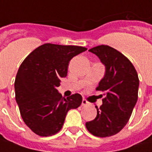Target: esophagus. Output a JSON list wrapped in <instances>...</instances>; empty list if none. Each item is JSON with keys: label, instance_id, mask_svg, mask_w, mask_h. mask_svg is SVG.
<instances>
[{"label": "esophagus", "instance_id": "obj_1", "mask_svg": "<svg viewBox=\"0 0 152 152\" xmlns=\"http://www.w3.org/2000/svg\"><path fill=\"white\" fill-rule=\"evenodd\" d=\"M88 102L86 101L85 99H83V102H82V105H83V106H86V105H88Z\"/></svg>", "mask_w": 152, "mask_h": 152}]
</instances>
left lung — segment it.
<instances>
[{
  "label": "left lung",
  "instance_id": "obj_1",
  "mask_svg": "<svg viewBox=\"0 0 152 152\" xmlns=\"http://www.w3.org/2000/svg\"><path fill=\"white\" fill-rule=\"evenodd\" d=\"M88 50L101 59L106 73L96 88L103 93L102 105L95 107L97 115L86 122V127L94 136L111 137L126 125L138 101V73L129 59L111 46L102 45Z\"/></svg>",
  "mask_w": 152,
  "mask_h": 152
}]
</instances>
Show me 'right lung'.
I'll list each match as a JSON object with an SVG mask.
<instances>
[{
	"label": "right lung",
	"mask_w": 152,
	"mask_h": 152,
	"mask_svg": "<svg viewBox=\"0 0 152 152\" xmlns=\"http://www.w3.org/2000/svg\"><path fill=\"white\" fill-rule=\"evenodd\" d=\"M87 48L44 44L25 58L17 72L15 99L25 124L37 135L52 136L61 130L69 110L83 102L80 94L63 97L60 79L67 76L71 58Z\"/></svg>",
	"instance_id": "add662e5"
}]
</instances>
